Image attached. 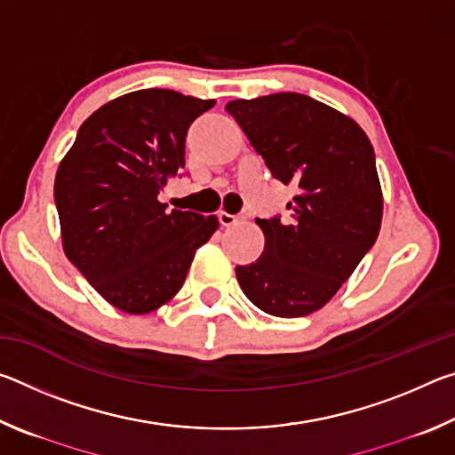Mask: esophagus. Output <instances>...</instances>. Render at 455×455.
Returning a JSON list of instances; mask_svg holds the SVG:
<instances>
[{
	"label": "esophagus",
	"instance_id": "1",
	"mask_svg": "<svg viewBox=\"0 0 455 455\" xmlns=\"http://www.w3.org/2000/svg\"><path fill=\"white\" fill-rule=\"evenodd\" d=\"M219 222L222 227H233L238 222V217H235V214H228V212H219Z\"/></svg>",
	"mask_w": 455,
	"mask_h": 455
}]
</instances>
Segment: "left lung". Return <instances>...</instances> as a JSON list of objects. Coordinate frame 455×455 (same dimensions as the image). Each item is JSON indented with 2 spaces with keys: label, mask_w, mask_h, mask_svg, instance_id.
Instances as JSON below:
<instances>
[{
  "label": "left lung",
  "mask_w": 455,
  "mask_h": 455,
  "mask_svg": "<svg viewBox=\"0 0 455 455\" xmlns=\"http://www.w3.org/2000/svg\"><path fill=\"white\" fill-rule=\"evenodd\" d=\"M225 108L275 179L295 188L289 219H257L265 251L236 267L238 284L260 311L305 317L333 299L379 235L373 146L355 120L295 92Z\"/></svg>",
  "instance_id": "obj_1"
}]
</instances>
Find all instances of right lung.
Returning a JSON list of instances; mask_svg holds the SVG:
<instances>
[{
	"instance_id": "obj_1",
	"label": "right lung",
	"mask_w": 455,
	"mask_h": 455,
	"mask_svg": "<svg viewBox=\"0 0 455 455\" xmlns=\"http://www.w3.org/2000/svg\"><path fill=\"white\" fill-rule=\"evenodd\" d=\"M212 106L174 90L130 92L84 122L58 166L66 257L120 311L144 315L171 301L219 228L217 217L168 212L158 200L184 168L190 124Z\"/></svg>"
}]
</instances>
